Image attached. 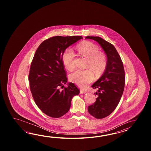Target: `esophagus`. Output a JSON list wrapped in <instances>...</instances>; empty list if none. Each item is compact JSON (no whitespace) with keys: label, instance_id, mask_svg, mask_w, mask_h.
<instances>
[{"label":"esophagus","instance_id":"esophagus-1","mask_svg":"<svg viewBox=\"0 0 151 151\" xmlns=\"http://www.w3.org/2000/svg\"><path fill=\"white\" fill-rule=\"evenodd\" d=\"M86 91H84V90H80V94H83V93H86Z\"/></svg>","mask_w":151,"mask_h":151}]
</instances>
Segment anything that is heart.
I'll use <instances>...</instances> for the list:
<instances>
[{"instance_id": "obj_1", "label": "heart", "mask_w": 151, "mask_h": 151, "mask_svg": "<svg viewBox=\"0 0 151 151\" xmlns=\"http://www.w3.org/2000/svg\"><path fill=\"white\" fill-rule=\"evenodd\" d=\"M77 50L81 55L88 59L87 67L92 69L96 75H100L105 71L107 66L106 56L99 52V48L97 45L91 42H83L78 46ZM62 61L65 67L68 70L74 69V53L72 48H68L65 51L62 56ZM91 69L77 70L70 74V79L78 86L83 88L94 80V76Z\"/></svg>"}]
</instances>
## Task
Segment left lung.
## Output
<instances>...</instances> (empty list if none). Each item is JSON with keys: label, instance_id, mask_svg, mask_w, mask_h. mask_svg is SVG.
<instances>
[{"label": "left lung", "instance_id": "left-lung-1", "mask_svg": "<svg viewBox=\"0 0 151 151\" xmlns=\"http://www.w3.org/2000/svg\"><path fill=\"white\" fill-rule=\"evenodd\" d=\"M86 39L96 41L107 55V66L104 73L92 85L98 88L96 101L88 106V111L96 119L110 115L116 109L122 96L125 83V74L122 60L115 47L99 37L87 36ZM96 95V94H95Z\"/></svg>", "mask_w": 151, "mask_h": 151}]
</instances>
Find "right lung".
<instances>
[{
	"mask_svg": "<svg viewBox=\"0 0 151 151\" xmlns=\"http://www.w3.org/2000/svg\"><path fill=\"white\" fill-rule=\"evenodd\" d=\"M81 36H55L42 42L35 52L29 69V80L33 98L42 112L52 118L68 112L72 99L79 90L68 83L62 56L65 50Z\"/></svg>",
	"mask_w": 151,
	"mask_h": 151,
	"instance_id": "right-lung-1",
	"label": "right lung"
}]
</instances>
